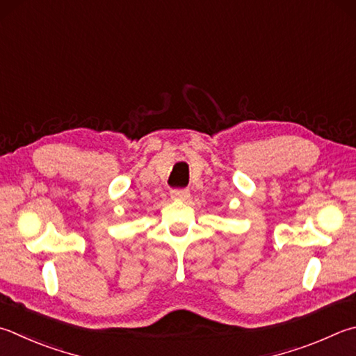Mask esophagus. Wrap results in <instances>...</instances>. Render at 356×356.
Instances as JSON below:
<instances>
[{
	"label": "esophagus",
	"instance_id": "1",
	"mask_svg": "<svg viewBox=\"0 0 356 356\" xmlns=\"http://www.w3.org/2000/svg\"><path fill=\"white\" fill-rule=\"evenodd\" d=\"M171 197L174 200H186L190 197V191L188 190H172Z\"/></svg>",
	"mask_w": 356,
	"mask_h": 356
}]
</instances>
